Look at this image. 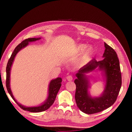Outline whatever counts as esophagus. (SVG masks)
<instances>
[{
    "label": "esophagus",
    "instance_id": "1",
    "mask_svg": "<svg viewBox=\"0 0 132 132\" xmlns=\"http://www.w3.org/2000/svg\"><path fill=\"white\" fill-rule=\"evenodd\" d=\"M66 78H67V80L68 81H71V80H73V77H72V76H71V75L67 76Z\"/></svg>",
    "mask_w": 132,
    "mask_h": 132
}]
</instances>
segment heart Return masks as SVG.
<instances>
[{
  "instance_id": "b5f03b06",
  "label": "heart",
  "mask_w": 132,
  "mask_h": 132,
  "mask_svg": "<svg viewBox=\"0 0 132 132\" xmlns=\"http://www.w3.org/2000/svg\"><path fill=\"white\" fill-rule=\"evenodd\" d=\"M94 48L93 47L89 46L86 47L85 45L84 44H80L77 47V52H81L80 55L78 59V64L79 65H81L85 64L87 61H89L91 57L94 53Z\"/></svg>"
}]
</instances>
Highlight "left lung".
<instances>
[{"mask_svg": "<svg viewBox=\"0 0 132 132\" xmlns=\"http://www.w3.org/2000/svg\"><path fill=\"white\" fill-rule=\"evenodd\" d=\"M105 50L100 61L92 60L81 68L75 74V101L78 107L82 112L93 114L100 112L112 105L116 101L122 85L121 73L119 59L114 50L105 42ZM102 71L105 86L99 97H93L90 95V76L87 73L93 71Z\"/></svg>", "mask_w": 132, "mask_h": 132, "instance_id": "left-lung-1", "label": "left lung"}]
</instances>
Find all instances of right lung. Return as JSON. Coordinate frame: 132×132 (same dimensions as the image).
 Masks as SVG:
<instances>
[{"label":"right lung","instance_id":"add662e5","mask_svg":"<svg viewBox=\"0 0 132 132\" xmlns=\"http://www.w3.org/2000/svg\"><path fill=\"white\" fill-rule=\"evenodd\" d=\"M41 39V37L38 38H30L25 39V40L23 41L21 43H20L18 46L16 47L14 51H13V53H12L11 57L9 60L8 62H7L6 68V89L8 91L9 94L10 95L11 97H12L14 101L17 103V104L22 109L25 111H27L31 112H40L45 111L48 110L49 108L54 103L55 99L56 98L57 95L58 93L59 90L60 89L62 85V79L61 78H57L56 79L51 80L49 85H48V96L46 99L45 101L42 103L41 105L36 106H31V107H27L24 105H21V103H19L16 100L14 96V95L12 93L11 87H10V72H11V68L13 63L14 62V59L15 56L20 51L25 47H27L29 45L30 42H35L36 41H38L39 39Z\"/></svg>","mask_w":132,"mask_h":132}]
</instances>
